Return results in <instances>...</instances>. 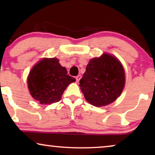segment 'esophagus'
<instances>
[{"label":"esophagus","mask_w":155,"mask_h":155,"mask_svg":"<svg viewBox=\"0 0 155 155\" xmlns=\"http://www.w3.org/2000/svg\"><path fill=\"white\" fill-rule=\"evenodd\" d=\"M81 78H82L81 75H78V76H76V81H77V82H79L80 80L81 79Z\"/></svg>","instance_id":"1"}]
</instances>
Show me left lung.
Here are the masks:
<instances>
[{
  "mask_svg": "<svg viewBox=\"0 0 155 155\" xmlns=\"http://www.w3.org/2000/svg\"><path fill=\"white\" fill-rule=\"evenodd\" d=\"M79 85L84 98L92 105L100 107L109 104L124 88V67L117 58L104 54L90 61Z\"/></svg>",
  "mask_w": 155,
  "mask_h": 155,
  "instance_id": "obj_1",
  "label": "left lung"
}]
</instances>
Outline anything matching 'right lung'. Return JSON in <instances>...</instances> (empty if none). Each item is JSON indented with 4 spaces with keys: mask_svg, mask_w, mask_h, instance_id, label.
I'll list each match as a JSON object with an SVG mask.
<instances>
[{
    "mask_svg": "<svg viewBox=\"0 0 155 155\" xmlns=\"http://www.w3.org/2000/svg\"><path fill=\"white\" fill-rule=\"evenodd\" d=\"M67 73L57 58L41 59L32 68L27 78L31 97L41 104L58 102L69 84L75 81Z\"/></svg>",
    "mask_w": 155,
    "mask_h": 155,
    "instance_id": "1",
    "label": "right lung"
}]
</instances>
